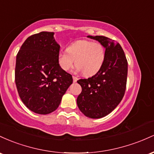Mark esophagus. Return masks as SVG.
Instances as JSON below:
<instances>
[{
	"label": "esophagus",
	"mask_w": 154,
	"mask_h": 154,
	"mask_svg": "<svg viewBox=\"0 0 154 154\" xmlns=\"http://www.w3.org/2000/svg\"><path fill=\"white\" fill-rule=\"evenodd\" d=\"M72 79H73L74 82H76L78 81V78L75 77V76H72Z\"/></svg>",
	"instance_id": "1"
}]
</instances>
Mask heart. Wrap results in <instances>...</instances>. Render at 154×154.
<instances>
[{
  "instance_id": "b5f03b06",
  "label": "heart",
  "mask_w": 154,
  "mask_h": 154,
  "mask_svg": "<svg viewBox=\"0 0 154 154\" xmlns=\"http://www.w3.org/2000/svg\"><path fill=\"white\" fill-rule=\"evenodd\" d=\"M105 55V49L101 43L79 40L70 44L67 51L59 53L58 63L64 70H70L75 63L77 70L82 71L86 76H91L102 68Z\"/></svg>"
}]
</instances>
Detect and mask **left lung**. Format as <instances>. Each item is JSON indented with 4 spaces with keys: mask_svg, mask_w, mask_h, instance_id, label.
I'll return each mask as SVG.
<instances>
[{
    "mask_svg": "<svg viewBox=\"0 0 154 154\" xmlns=\"http://www.w3.org/2000/svg\"><path fill=\"white\" fill-rule=\"evenodd\" d=\"M87 37L101 43L106 55L103 67L95 75L77 81L82 88L77 105L86 116L100 119L111 113L122 101L127 85L128 63L119 43L105 36Z\"/></svg>",
    "mask_w": 154,
    "mask_h": 154,
    "instance_id": "left-lung-1",
    "label": "left lung"
}]
</instances>
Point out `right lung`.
<instances>
[{
    "label": "right lung",
    "mask_w": 154,
    "mask_h": 154,
    "mask_svg": "<svg viewBox=\"0 0 154 154\" xmlns=\"http://www.w3.org/2000/svg\"><path fill=\"white\" fill-rule=\"evenodd\" d=\"M53 32H41L25 40L17 55L15 83L27 108L49 114L60 104L72 83V75L58 63L60 45Z\"/></svg>",
    "instance_id": "obj_1"
}]
</instances>
